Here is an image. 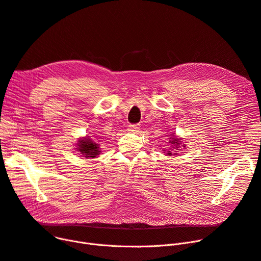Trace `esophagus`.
<instances>
[{"label":"esophagus","mask_w":261,"mask_h":261,"mask_svg":"<svg viewBox=\"0 0 261 261\" xmlns=\"http://www.w3.org/2000/svg\"><path fill=\"white\" fill-rule=\"evenodd\" d=\"M140 128H141L140 123H131V125H129V127H128V131L138 132L140 130Z\"/></svg>","instance_id":"obj_1"}]
</instances>
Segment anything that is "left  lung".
I'll return each mask as SVG.
<instances>
[{
	"label": "left lung",
	"instance_id": "obj_1",
	"mask_svg": "<svg viewBox=\"0 0 261 261\" xmlns=\"http://www.w3.org/2000/svg\"><path fill=\"white\" fill-rule=\"evenodd\" d=\"M172 139V141H170L176 148H179V147H177V146H179L181 143H180V139H174V136H173V138H171ZM168 154L170 155L171 154V152L170 151H168Z\"/></svg>",
	"mask_w": 261,
	"mask_h": 261
}]
</instances>
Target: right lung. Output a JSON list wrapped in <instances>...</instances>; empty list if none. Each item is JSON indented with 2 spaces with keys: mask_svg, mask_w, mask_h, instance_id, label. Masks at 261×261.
Wrapping results in <instances>:
<instances>
[{
  "mask_svg": "<svg viewBox=\"0 0 261 261\" xmlns=\"http://www.w3.org/2000/svg\"><path fill=\"white\" fill-rule=\"evenodd\" d=\"M78 151L86 158H96L99 154V146L98 144L94 143L91 139L87 138L80 140L78 143Z\"/></svg>",
  "mask_w": 261,
  "mask_h": 261,
  "instance_id": "obj_1",
  "label": "right lung"
}]
</instances>
